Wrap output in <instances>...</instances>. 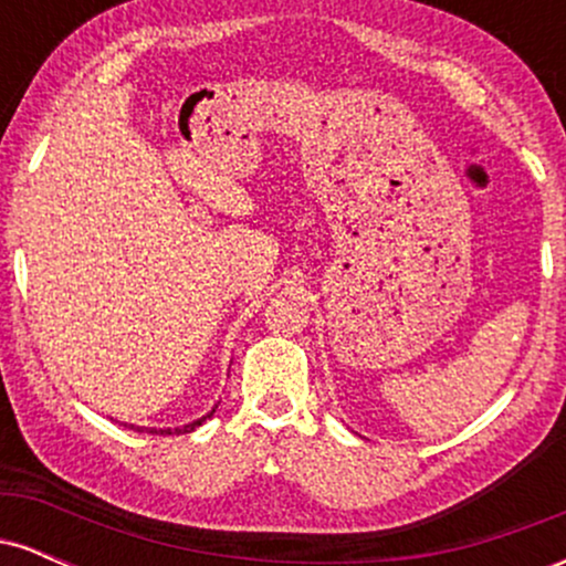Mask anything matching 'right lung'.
<instances>
[{
  "label": "right lung",
  "mask_w": 566,
  "mask_h": 566,
  "mask_svg": "<svg viewBox=\"0 0 566 566\" xmlns=\"http://www.w3.org/2000/svg\"><path fill=\"white\" fill-rule=\"evenodd\" d=\"M216 409H218V405L210 409V412L207 415H201V418H197V420H191V423H186V426H178V428H143V426H133V423H125L127 428H133V431H148V433H161V437H165V433H191V431H197V428L201 426V423H207V420L212 418V415H216Z\"/></svg>",
  "instance_id": "1"
}]
</instances>
